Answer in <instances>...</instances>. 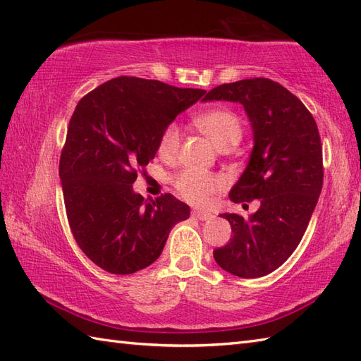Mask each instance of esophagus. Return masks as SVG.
Here are the masks:
<instances>
[{
    "instance_id": "1",
    "label": "esophagus",
    "mask_w": 361,
    "mask_h": 361,
    "mask_svg": "<svg viewBox=\"0 0 361 361\" xmlns=\"http://www.w3.org/2000/svg\"><path fill=\"white\" fill-rule=\"evenodd\" d=\"M192 214H194V216H195L198 220H209V219H212V217H214L211 212H208V211H203V209H194V211H192Z\"/></svg>"
}]
</instances>
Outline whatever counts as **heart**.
I'll return each instance as SVG.
<instances>
[{"instance_id": "1", "label": "heart", "mask_w": 361, "mask_h": 361, "mask_svg": "<svg viewBox=\"0 0 361 361\" xmlns=\"http://www.w3.org/2000/svg\"><path fill=\"white\" fill-rule=\"evenodd\" d=\"M197 126L217 147H234L240 141L243 128L240 118L228 109H214L197 118ZM181 144V128L171 122L161 132L158 153L163 158H173ZM173 186L178 194L194 204H203L225 188V180L219 175L208 173L198 169H185L173 176Z\"/></svg>"}]
</instances>
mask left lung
Masks as SVG:
<instances>
[{
    "instance_id": "left-lung-1",
    "label": "left lung",
    "mask_w": 361,
    "mask_h": 361,
    "mask_svg": "<svg viewBox=\"0 0 361 361\" xmlns=\"http://www.w3.org/2000/svg\"><path fill=\"white\" fill-rule=\"evenodd\" d=\"M221 99L243 105L255 133L248 166L229 198L260 200V208L250 219L221 214L233 239L214 250V259L239 278H260L286 262L307 229L323 188L321 137L312 113L278 82L252 78L224 83L203 101Z\"/></svg>"
}]
</instances>
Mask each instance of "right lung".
<instances>
[{
    "label": "right lung",
    "instance_id": "add662e5",
    "mask_svg": "<svg viewBox=\"0 0 361 361\" xmlns=\"http://www.w3.org/2000/svg\"><path fill=\"white\" fill-rule=\"evenodd\" d=\"M204 93L121 75L75 106L59 175L74 239L102 270L132 274L149 267L173 225L189 219V206L172 194L144 202L132 185L155 158L164 127Z\"/></svg>",
    "mask_w": 361,
    "mask_h": 361
}]
</instances>
